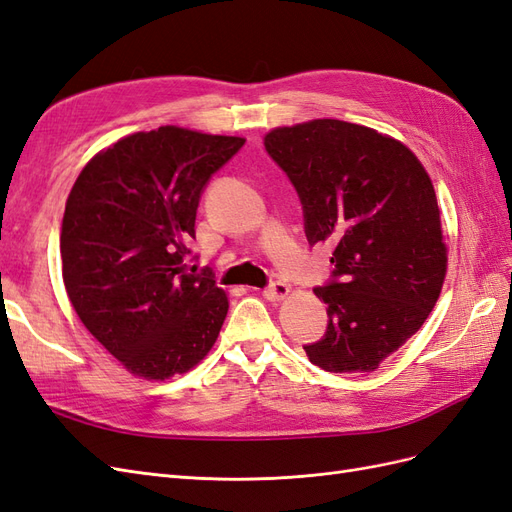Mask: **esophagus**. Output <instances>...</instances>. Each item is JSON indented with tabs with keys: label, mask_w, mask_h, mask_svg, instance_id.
<instances>
[{
	"label": "esophagus",
	"mask_w": 512,
	"mask_h": 512,
	"mask_svg": "<svg viewBox=\"0 0 512 512\" xmlns=\"http://www.w3.org/2000/svg\"><path fill=\"white\" fill-rule=\"evenodd\" d=\"M262 294H265L269 301H282L290 294V286L284 282H273L269 288L262 290Z\"/></svg>",
	"instance_id": "esophagus-1"
}]
</instances>
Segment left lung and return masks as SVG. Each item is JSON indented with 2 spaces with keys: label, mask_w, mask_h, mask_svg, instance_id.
<instances>
[{
  "label": "left lung",
  "mask_w": 512,
  "mask_h": 512,
  "mask_svg": "<svg viewBox=\"0 0 512 512\" xmlns=\"http://www.w3.org/2000/svg\"><path fill=\"white\" fill-rule=\"evenodd\" d=\"M297 188L309 243L335 245L333 284L316 288L329 327L303 346L331 374H369L423 327L448 267L440 207L425 166L397 138L339 119L265 134Z\"/></svg>",
  "instance_id": "8db88e82"
}]
</instances>
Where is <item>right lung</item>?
Wrapping results in <instances>:
<instances>
[{"label": "right lung", "instance_id": "1", "mask_svg": "<svg viewBox=\"0 0 512 512\" xmlns=\"http://www.w3.org/2000/svg\"><path fill=\"white\" fill-rule=\"evenodd\" d=\"M243 143L179 126L134 132L72 185L59 239L68 299L132 376L185 374L220 335L228 294L185 262L200 192Z\"/></svg>", "mask_w": 512, "mask_h": 512}]
</instances>
